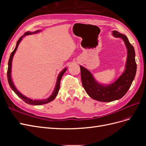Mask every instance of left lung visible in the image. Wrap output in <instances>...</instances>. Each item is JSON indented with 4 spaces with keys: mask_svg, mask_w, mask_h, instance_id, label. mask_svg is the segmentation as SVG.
<instances>
[{
    "mask_svg": "<svg viewBox=\"0 0 146 146\" xmlns=\"http://www.w3.org/2000/svg\"><path fill=\"white\" fill-rule=\"evenodd\" d=\"M112 32L114 37L123 39L127 49L125 68L121 76L110 85H101L95 80L90 71L82 66H80L82 85L87 94L92 99L104 102H109L122 98L130 88L136 72L133 46L130 43L125 35L116 30Z\"/></svg>",
    "mask_w": 146,
    "mask_h": 146,
    "instance_id": "obj_1",
    "label": "left lung"
}]
</instances>
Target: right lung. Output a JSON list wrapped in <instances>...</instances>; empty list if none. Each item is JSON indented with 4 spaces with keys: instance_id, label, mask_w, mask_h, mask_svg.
I'll use <instances>...</instances> for the list:
<instances>
[{
    "instance_id": "add662e5",
    "label": "right lung",
    "mask_w": 146,
    "mask_h": 146,
    "mask_svg": "<svg viewBox=\"0 0 146 146\" xmlns=\"http://www.w3.org/2000/svg\"><path fill=\"white\" fill-rule=\"evenodd\" d=\"M41 30H37L36 32H27L24 33V35L23 36H22L19 39L18 41H17V43H16V47L15 48V50L12 52V53L10 55V58H9V61H8V70H7V78H8V83H9L10 86L11 87V89L13 90L15 93L16 94V95L19 97V98H21L22 100H24L25 103H27L28 104L30 105H44V104H46L47 103H49L51 101L54 100L55 99V98H56V96H57L58 93V91L60 90V80L61 78H62L63 76L64 73L66 72V70H67V68H64L62 71H61L58 77H57V80H56V85L55 87V89L53 91L52 95L49 97V98H48L47 99H43V100H33V99H30V98H27V97H25V96H24L23 94H21V92L17 90L16 87L15 86L14 84H13V82L12 81V78H11V65H12V60H13V56H14L15 52L17 50V47H18L19 46V44L20 43L21 41L23 39V38L26 35H32V34H34V33H37L38 32H40Z\"/></svg>"
}]
</instances>
